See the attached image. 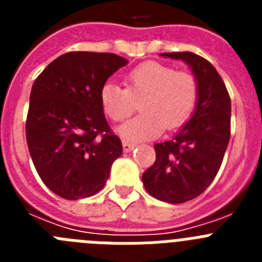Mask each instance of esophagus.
Instances as JSON below:
<instances>
[{"label":"esophagus","mask_w":262,"mask_h":262,"mask_svg":"<svg viewBox=\"0 0 262 262\" xmlns=\"http://www.w3.org/2000/svg\"><path fill=\"white\" fill-rule=\"evenodd\" d=\"M135 147H136V145L133 144V143L123 142V151H124V152H131Z\"/></svg>","instance_id":"obj_1"}]
</instances>
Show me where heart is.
Listing matches in <instances>:
<instances>
[{
	"mask_svg": "<svg viewBox=\"0 0 262 262\" xmlns=\"http://www.w3.org/2000/svg\"><path fill=\"white\" fill-rule=\"evenodd\" d=\"M126 88L106 82L99 90L105 114L115 122L128 118L140 102L143 114L118 127L119 135L133 142L157 138L165 129H176L190 118L198 82L187 72H176L157 61H145L131 69L124 78Z\"/></svg>",
	"mask_w": 262,
	"mask_h": 262,
	"instance_id": "b5f03b06",
	"label": "heart"
}]
</instances>
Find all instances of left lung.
Here are the masks:
<instances>
[{
  "label": "left lung",
  "mask_w": 262,
  "mask_h": 262,
  "mask_svg": "<svg viewBox=\"0 0 262 262\" xmlns=\"http://www.w3.org/2000/svg\"><path fill=\"white\" fill-rule=\"evenodd\" d=\"M161 56L182 60L198 82L190 120L174 138L155 144L156 161L142 176L145 190L156 200L184 203L201 195L221 168L231 135V98L223 80L209 62L193 52Z\"/></svg>",
  "instance_id": "1"
}]
</instances>
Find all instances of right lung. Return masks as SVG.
Segmentation results:
<instances>
[{
    "mask_svg": "<svg viewBox=\"0 0 262 262\" xmlns=\"http://www.w3.org/2000/svg\"><path fill=\"white\" fill-rule=\"evenodd\" d=\"M115 53H64L32 85L26 139L46 186L66 200L98 193L123 147L99 101L107 78L127 64Z\"/></svg>",
    "mask_w": 262,
    "mask_h": 262,
    "instance_id": "1",
    "label": "right lung"
}]
</instances>
